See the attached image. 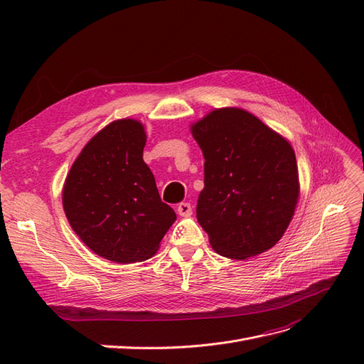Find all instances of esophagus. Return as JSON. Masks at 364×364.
<instances>
[{
  "label": "esophagus",
  "mask_w": 364,
  "mask_h": 364,
  "mask_svg": "<svg viewBox=\"0 0 364 364\" xmlns=\"http://www.w3.org/2000/svg\"><path fill=\"white\" fill-rule=\"evenodd\" d=\"M191 213H193V208L188 202H182L178 205V214L181 217H190Z\"/></svg>",
  "instance_id": "34e87169"
}]
</instances>
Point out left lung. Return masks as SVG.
Returning a JSON list of instances; mask_svg holds the SVG:
<instances>
[{"instance_id": "1", "label": "left lung", "mask_w": 364, "mask_h": 364, "mask_svg": "<svg viewBox=\"0 0 364 364\" xmlns=\"http://www.w3.org/2000/svg\"><path fill=\"white\" fill-rule=\"evenodd\" d=\"M190 129L205 158L196 213L211 247L232 259L272 249L299 200L290 142L240 107L214 109Z\"/></svg>"}]
</instances>
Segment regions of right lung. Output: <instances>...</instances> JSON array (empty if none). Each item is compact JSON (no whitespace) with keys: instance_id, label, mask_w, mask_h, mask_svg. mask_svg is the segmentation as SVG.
<instances>
[{"instance_id":"obj_1","label":"right lung","mask_w":364,"mask_h":364,"mask_svg":"<svg viewBox=\"0 0 364 364\" xmlns=\"http://www.w3.org/2000/svg\"><path fill=\"white\" fill-rule=\"evenodd\" d=\"M146 141L141 121H112L87 141L62 190L74 232L98 257L119 264L151 258L176 220L142 159Z\"/></svg>"}]
</instances>
